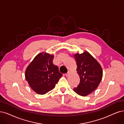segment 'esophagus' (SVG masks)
<instances>
[{"mask_svg":"<svg viewBox=\"0 0 124 124\" xmlns=\"http://www.w3.org/2000/svg\"><path fill=\"white\" fill-rule=\"evenodd\" d=\"M70 71H68V72L67 73H66V74H65V76H66V77H67V76H68L70 75Z\"/></svg>","mask_w":124,"mask_h":124,"instance_id":"1","label":"esophagus"}]
</instances>
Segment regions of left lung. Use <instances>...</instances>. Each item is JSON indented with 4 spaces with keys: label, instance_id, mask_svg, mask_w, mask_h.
Returning a JSON list of instances; mask_svg holds the SVG:
<instances>
[{
    "label": "left lung",
    "instance_id": "obj_1",
    "mask_svg": "<svg viewBox=\"0 0 124 124\" xmlns=\"http://www.w3.org/2000/svg\"><path fill=\"white\" fill-rule=\"evenodd\" d=\"M74 57L80 81L77 87L73 90L78 94L86 97L99 86L103 77L102 68L97 60L87 51L76 53Z\"/></svg>",
    "mask_w": 124,
    "mask_h": 124
}]
</instances>
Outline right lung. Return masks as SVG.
I'll use <instances>...</instances> for the list:
<instances>
[{"mask_svg": "<svg viewBox=\"0 0 124 124\" xmlns=\"http://www.w3.org/2000/svg\"><path fill=\"white\" fill-rule=\"evenodd\" d=\"M54 58V54L40 53L26 67L25 79L37 93L44 94L54 89L62 76L53 63Z\"/></svg>", "mask_w": 124, "mask_h": 124, "instance_id": "obj_1", "label": "right lung"}]
</instances>
